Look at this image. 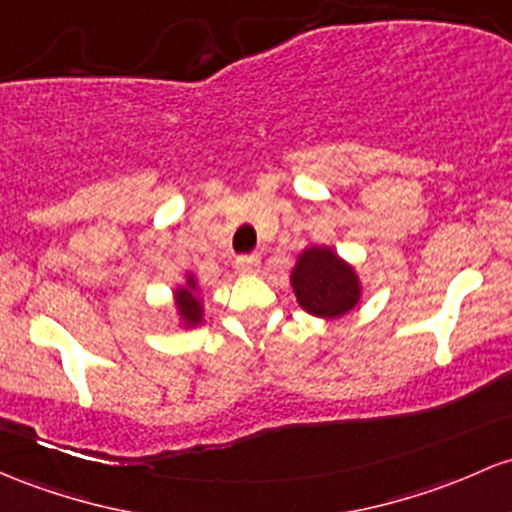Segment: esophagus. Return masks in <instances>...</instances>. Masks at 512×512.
I'll return each instance as SVG.
<instances>
[{"mask_svg": "<svg viewBox=\"0 0 512 512\" xmlns=\"http://www.w3.org/2000/svg\"><path fill=\"white\" fill-rule=\"evenodd\" d=\"M235 269L243 274H255L260 269V255H245L235 260Z\"/></svg>", "mask_w": 512, "mask_h": 512, "instance_id": "34e87169", "label": "esophagus"}]
</instances>
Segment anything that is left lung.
Instances as JSON below:
<instances>
[{
  "label": "left lung",
  "mask_w": 512,
  "mask_h": 512,
  "mask_svg": "<svg viewBox=\"0 0 512 512\" xmlns=\"http://www.w3.org/2000/svg\"><path fill=\"white\" fill-rule=\"evenodd\" d=\"M296 303L308 316L338 320L359 306L364 294L357 267L330 245H308L289 272Z\"/></svg>",
  "instance_id": "8db88e82"
}]
</instances>
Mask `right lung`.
I'll return each mask as SVG.
<instances>
[{
    "instance_id": "1",
    "label": "right lung",
    "mask_w": 512,
    "mask_h": 512,
    "mask_svg": "<svg viewBox=\"0 0 512 512\" xmlns=\"http://www.w3.org/2000/svg\"><path fill=\"white\" fill-rule=\"evenodd\" d=\"M172 308L179 330H194L204 323V289L192 272H184V282L172 289Z\"/></svg>"
}]
</instances>
